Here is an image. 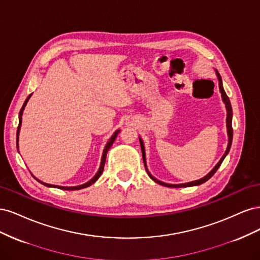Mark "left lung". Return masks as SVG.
Returning <instances> with one entry per match:
<instances>
[{
	"mask_svg": "<svg viewBox=\"0 0 260 260\" xmlns=\"http://www.w3.org/2000/svg\"><path fill=\"white\" fill-rule=\"evenodd\" d=\"M217 77H218V80H219V89H220V92H221V96H222V101L223 103L225 104V108H226V130H228V147L225 149V153L223 154V156L221 157V159L219 160V162L216 165L215 168L212 169L209 174L207 176H205L204 178L200 179V180H196V181H192V182H187V183H182V184H169V183H165V182H161V181L155 179L151 174H149L148 170H147V167H146V160H145V148H144V144H143V141L141 138L140 139V145H141V149H142V156H143V161H144V166H145V169L147 171V175L149 176V178H151L152 180H154L155 182H157L160 185H165L167 187H186V186H194V185H200L204 182H206L207 180H209L212 176L215 175V172L218 170V168L220 167V165L222 164L223 159L225 158V156L228 155V153H229L230 148H231V144H232V139H233V129H232V107H231V103H230V100L229 98H228V95L225 94L224 90H223V85H222V80H221V77H220V75L218 74L217 72Z\"/></svg>",
	"mask_w": 260,
	"mask_h": 260,
	"instance_id": "1",
	"label": "left lung"
}]
</instances>
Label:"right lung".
Returning a JSON list of instances; mask_svg holds the SVG:
<instances>
[{"instance_id":"right-lung-1","label":"right lung","mask_w":260,"mask_h":260,"mask_svg":"<svg viewBox=\"0 0 260 260\" xmlns=\"http://www.w3.org/2000/svg\"><path fill=\"white\" fill-rule=\"evenodd\" d=\"M30 96H31V94H30V95L27 98V100L25 101V103H23V105H22V107H21V109H20V112H19V124H18V129H17V149H18V136H19V130H20V125H21V115H22L23 109H25V106H26V104H27L28 100L30 99ZM119 132H120V130H117V131H115V133H114V135L112 136V138L109 139V141L107 142V144H106V146H105V148H104V151H103V155H102V160H101V165H100V169L98 170L96 175L94 176L90 181H88V182H86V183L81 184V185H77V186H59V185H54V184H48V183H44V182H42V181L38 180L37 178H36V180H38L39 182L42 183V184H44L45 186L57 187V188H60V190H69V191H74V190H81V188H84V187H88V186H90L91 184H93L94 182H95V181L101 177V175H102V174H103V170H104V166H105V160H106V155H107V152H108V149L111 148V146L113 145V143L115 142V140H116V138H117V136H118V133H119Z\"/></svg>"}]
</instances>
